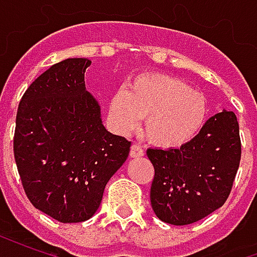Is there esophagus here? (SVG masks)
I'll return each instance as SVG.
<instances>
[{"instance_id":"34e87169","label":"esophagus","mask_w":257,"mask_h":257,"mask_svg":"<svg viewBox=\"0 0 257 257\" xmlns=\"http://www.w3.org/2000/svg\"><path fill=\"white\" fill-rule=\"evenodd\" d=\"M129 156L132 157V158L143 157L145 156V151H143V149H142L139 145H132V147H131V151H129Z\"/></svg>"}]
</instances>
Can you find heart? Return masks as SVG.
<instances>
[{
	"instance_id": "b5f03b06",
	"label": "heart",
	"mask_w": 257,
	"mask_h": 257,
	"mask_svg": "<svg viewBox=\"0 0 257 257\" xmlns=\"http://www.w3.org/2000/svg\"><path fill=\"white\" fill-rule=\"evenodd\" d=\"M108 114L114 128L126 135L145 117V135L162 149L187 145L204 126L208 101L182 79L165 74H140L110 97Z\"/></svg>"
}]
</instances>
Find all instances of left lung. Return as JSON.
<instances>
[{"label":"left lung","mask_w":257,"mask_h":257,"mask_svg":"<svg viewBox=\"0 0 257 257\" xmlns=\"http://www.w3.org/2000/svg\"><path fill=\"white\" fill-rule=\"evenodd\" d=\"M156 175L150 199L158 219L186 226L204 219L226 202L241 160L235 114L223 110L180 149H149Z\"/></svg>","instance_id":"1"}]
</instances>
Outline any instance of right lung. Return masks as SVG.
Segmentation results:
<instances>
[{"instance_id": "right-lung-1", "label": "right lung", "mask_w": 257, "mask_h": 257, "mask_svg": "<svg viewBox=\"0 0 257 257\" xmlns=\"http://www.w3.org/2000/svg\"><path fill=\"white\" fill-rule=\"evenodd\" d=\"M89 59L53 64L27 88L16 114L14 153L27 198L60 223L95 215L131 142L108 132L85 88Z\"/></svg>"}]
</instances>
